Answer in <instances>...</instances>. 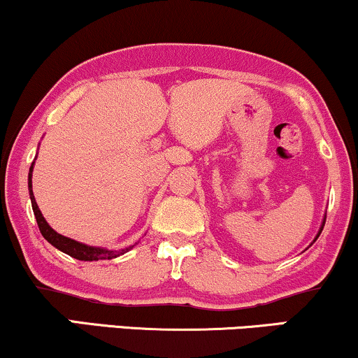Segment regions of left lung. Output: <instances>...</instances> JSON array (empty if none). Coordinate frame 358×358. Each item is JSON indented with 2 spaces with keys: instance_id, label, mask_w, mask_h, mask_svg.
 <instances>
[{
  "instance_id": "left-lung-1",
  "label": "left lung",
  "mask_w": 358,
  "mask_h": 358,
  "mask_svg": "<svg viewBox=\"0 0 358 358\" xmlns=\"http://www.w3.org/2000/svg\"><path fill=\"white\" fill-rule=\"evenodd\" d=\"M321 231H322V230H321Z\"/></svg>"
}]
</instances>
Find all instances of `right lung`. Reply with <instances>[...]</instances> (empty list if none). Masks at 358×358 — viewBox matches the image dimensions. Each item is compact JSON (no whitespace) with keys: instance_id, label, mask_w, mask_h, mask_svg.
<instances>
[{"instance_id":"right-lung-1","label":"right lung","mask_w":358,"mask_h":358,"mask_svg":"<svg viewBox=\"0 0 358 358\" xmlns=\"http://www.w3.org/2000/svg\"><path fill=\"white\" fill-rule=\"evenodd\" d=\"M32 166L29 169V196H31V203H32V210H34V215H36V220H37V227H39L41 234L45 240L49 241L50 245H54L55 248L60 250V252L67 253L69 257L76 258V259H80V262H99V259H111V258H117L120 255L127 253L131 250L133 247H128L122 250V252H118V250H105V248H95V247H88V245H83V243H78V241L72 240V238H67V236L60 235L55 231L54 229H50V225L45 222V219L43 217V213H41L39 207H37L36 203V199H34V194H32Z\"/></svg>"}]
</instances>
